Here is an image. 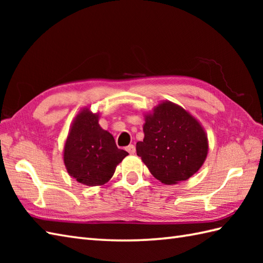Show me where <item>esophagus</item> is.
I'll use <instances>...</instances> for the list:
<instances>
[{"mask_svg":"<svg viewBox=\"0 0 263 263\" xmlns=\"http://www.w3.org/2000/svg\"><path fill=\"white\" fill-rule=\"evenodd\" d=\"M125 150H126V152H127L128 154H130V155H133V154L136 153V147L133 146V144H130V146H127V147L125 148Z\"/></svg>","mask_w":263,"mask_h":263,"instance_id":"esophagus-1","label":"esophagus"}]
</instances>
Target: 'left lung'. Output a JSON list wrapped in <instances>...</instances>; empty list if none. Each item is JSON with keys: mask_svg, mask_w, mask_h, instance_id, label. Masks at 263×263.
Returning a JSON list of instances; mask_svg holds the SVG:
<instances>
[{"mask_svg": "<svg viewBox=\"0 0 263 263\" xmlns=\"http://www.w3.org/2000/svg\"><path fill=\"white\" fill-rule=\"evenodd\" d=\"M137 155L164 184L185 181L202 166L208 141L202 126L180 106L165 102L146 116Z\"/></svg>", "mask_w": 263, "mask_h": 263, "instance_id": "8db88e82", "label": "left lung"}]
</instances>
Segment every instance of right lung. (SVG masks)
Here are the masks:
<instances>
[{
    "instance_id": "add662e5",
    "label": "right lung",
    "mask_w": 263,
    "mask_h": 263,
    "mask_svg": "<svg viewBox=\"0 0 263 263\" xmlns=\"http://www.w3.org/2000/svg\"><path fill=\"white\" fill-rule=\"evenodd\" d=\"M128 154L117 148L113 136L98 124V115L83 109L77 116L64 147L69 174L89 186L102 185Z\"/></svg>"
}]
</instances>
